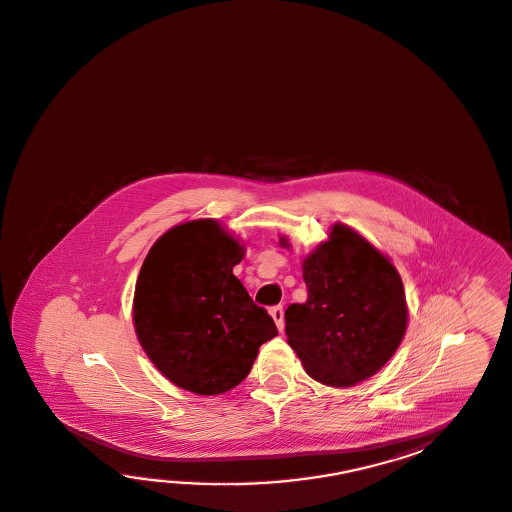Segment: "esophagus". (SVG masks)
I'll return each mask as SVG.
<instances>
[{
	"instance_id": "obj_1",
	"label": "esophagus",
	"mask_w": 512,
	"mask_h": 512,
	"mask_svg": "<svg viewBox=\"0 0 512 512\" xmlns=\"http://www.w3.org/2000/svg\"><path fill=\"white\" fill-rule=\"evenodd\" d=\"M270 315H272L273 321L277 324L279 332H282L284 330V310H282L281 304L273 306L272 310H270Z\"/></svg>"
}]
</instances>
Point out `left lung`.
Wrapping results in <instances>:
<instances>
[{
	"instance_id": "left-lung-1",
	"label": "left lung",
	"mask_w": 512,
	"mask_h": 512,
	"mask_svg": "<svg viewBox=\"0 0 512 512\" xmlns=\"http://www.w3.org/2000/svg\"><path fill=\"white\" fill-rule=\"evenodd\" d=\"M282 246H290L281 237ZM308 299L284 312L288 345L306 374L354 386L386 365L407 332L408 308L394 264L365 237L334 224L303 261Z\"/></svg>"
}]
</instances>
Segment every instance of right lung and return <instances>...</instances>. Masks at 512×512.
<instances>
[{"instance_id":"obj_1","label":"right lung","mask_w":512,"mask_h":512,"mask_svg":"<svg viewBox=\"0 0 512 512\" xmlns=\"http://www.w3.org/2000/svg\"><path fill=\"white\" fill-rule=\"evenodd\" d=\"M239 240L213 219L166 231L147 253L133 301V323L151 363L175 385L217 396L250 374L262 343L277 335L233 266Z\"/></svg>"}]
</instances>
